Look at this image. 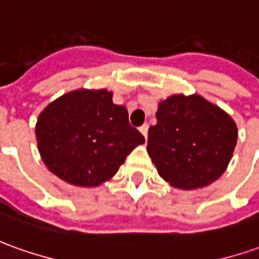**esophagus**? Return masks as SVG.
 I'll use <instances>...</instances> for the list:
<instances>
[{
    "mask_svg": "<svg viewBox=\"0 0 259 259\" xmlns=\"http://www.w3.org/2000/svg\"><path fill=\"white\" fill-rule=\"evenodd\" d=\"M147 129H149V126H147L146 123H144L143 126H140V127H139V130H140V133L144 136V139H147Z\"/></svg>",
    "mask_w": 259,
    "mask_h": 259,
    "instance_id": "esophagus-1",
    "label": "esophagus"
}]
</instances>
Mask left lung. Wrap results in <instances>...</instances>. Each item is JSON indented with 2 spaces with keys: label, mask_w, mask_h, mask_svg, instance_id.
Returning a JSON list of instances; mask_svg holds the SVG:
<instances>
[{
  "label": "left lung",
  "mask_w": 259,
  "mask_h": 259,
  "mask_svg": "<svg viewBox=\"0 0 259 259\" xmlns=\"http://www.w3.org/2000/svg\"><path fill=\"white\" fill-rule=\"evenodd\" d=\"M157 123L149 127L147 153L160 177L181 190L201 189L228 167L238 139L237 124L200 95L160 100Z\"/></svg>",
  "instance_id": "left-lung-1"
}]
</instances>
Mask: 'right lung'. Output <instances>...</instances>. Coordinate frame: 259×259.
<instances>
[{
  "instance_id": "obj_1",
  "label": "right lung",
  "mask_w": 259,
  "mask_h": 259,
  "mask_svg": "<svg viewBox=\"0 0 259 259\" xmlns=\"http://www.w3.org/2000/svg\"><path fill=\"white\" fill-rule=\"evenodd\" d=\"M107 89H76L42 110L35 135L42 161L61 180L98 187L110 180L127 154L144 143L126 107Z\"/></svg>"
}]
</instances>
